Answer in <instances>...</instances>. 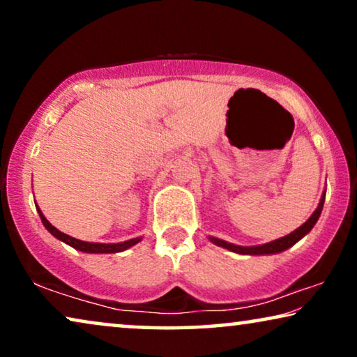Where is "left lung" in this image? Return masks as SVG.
Returning a JSON list of instances; mask_svg holds the SVG:
<instances>
[{
    "instance_id": "obj_1",
    "label": "left lung",
    "mask_w": 357,
    "mask_h": 357,
    "mask_svg": "<svg viewBox=\"0 0 357 357\" xmlns=\"http://www.w3.org/2000/svg\"><path fill=\"white\" fill-rule=\"evenodd\" d=\"M324 203H325V193L321 195L320 203H319V206H317V209L314 211V214H312V216L307 219V221L302 224L301 227H297L294 232L287 234V236H284V237L276 238V241H273V242L263 243V245L242 247V245H236V243L221 241V238H216V237H209V241H211L214 245L227 248V250H231L234 253H242V255H271V253L284 252L289 247L294 245L296 242H299L302 237L307 236V234L312 231V227H314L315 224H317V221H319V218H320V214H321V209H324Z\"/></svg>"
}]
</instances>
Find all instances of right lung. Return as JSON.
I'll list each match as a JSON object with an SVG mask.
<instances>
[{"label":"right lung","instance_id":"right-lung-1","mask_svg":"<svg viewBox=\"0 0 357 357\" xmlns=\"http://www.w3.org/2000/svg\"><path fill=\"white\" fill-rule=\"evenodd\" d=\"M37 211H38V216H40V219H42L43 226L47 227V231L50 232L53 237L60 238L61 242L68 243V245L76 248V250H81V252H86V253H116V252H123V250H126V248L136 245V243L141 241V237L130 238V241L120 242V243H94V242L77 241V238L68 236V234H63L61 231H58L55 226H52V224L47 221V218L43 216L40 208H38V206H37Z\"/></svg>","mask_w":357,"mask_h":357}]
</instances>
